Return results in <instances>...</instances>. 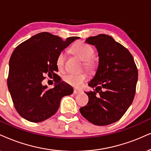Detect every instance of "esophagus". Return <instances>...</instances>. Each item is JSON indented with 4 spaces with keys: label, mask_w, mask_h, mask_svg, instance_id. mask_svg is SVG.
<instances>
[{
    "label": "esophagus",
    "mask_w": 151,
    "mask_h": 151,
    "mask_svg": "<svg viewBox=\"0 0 151 151\" xmlns=\"http://www.w3.org/2000/svg\"><path fill=\"white\" fill-rule=\"evenodd\" d=\"M81 91H79V90H77V89H74V91H73V93L74 95H77V94H79L80 93Z\"/></svg>",
    "instance_id": "34e87169"
}]
</instances>
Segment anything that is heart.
Masks as SVG:
<instances>
[{
  "mask_svg": "<svg viewBox=\"0 0 151 151\" xmlns=\"http://www.w3.org/2000/svg\"><path fill=\"white\" fill-rule=\"evenodd\" d=\"M71 51L77 55L83 61V67L87 71L93 72L98 68V61L93 58L94 49L92 47L83 42H77L71 47ZM65 62V54L63 51H60L56 57V63L59 70H63ZM88 79L86 73L80 74H68L63 77V81L67 84L74 88H80Z\"/></svg>",
  "mask_w": 151,
  "mask_h": 151,
  "instance_id": "obj_1",
  "label": "heart"
}]
</instances>
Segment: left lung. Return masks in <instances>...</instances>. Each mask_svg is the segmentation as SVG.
Returning <instances> with one entry per match:
<instances>
[{
  "label": "left lung",
  "instance_id": "left-lung-1",
  "mask_svg": "<svg viewBox=\"0 0 151 151\" xmlns=\"http://www.w3.org/2000/svg\"><path fill=\"white\" fill-rule=\"evenodd\" d=\"M86 42L98 51V70L88 86L93 91L86 105L80 108L81 115L96 125H107L122 118L134 100L138 71L128 49L109 35L90 37Z\"/></svg>",
  "mask_w": 151,
  "mask_h": 151
}]
</instances>
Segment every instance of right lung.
<instances>
[{"label":"right lung","mask_w":151,"mask_h":151,"mask_svg":"<svg viewBox=\"0 0 151 151\" xmlns=\"http://www.w3.org/2000/svg\"><path fill=\"white\" fill-rule=\"evenodd\" d=\"M79 37L62 38L43 32L23 42L15 48L9 62L7 87L15 109L33 123H40L54 115L60 100L73 93L56 72V57ZM54 77L55 86L43 85L44 75Z\"/></svg>","instance_id":"right-lung-1"}]
</instances>
